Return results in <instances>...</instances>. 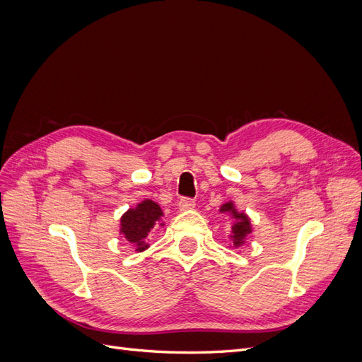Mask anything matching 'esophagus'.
Listing matches in <instances>:
<instances>
[{
  "mask_svg": "<svg viewBox=\"0 0 362 362\" xmlns=\"http://www.w3.org/2000/svg\"><path fill=\"white\" fill-rule=\"evenodd\" d=\"M196 205L194 199H190V198H181L180 202H178V208L181 211H187V210H193Z\"/></svg>",
  "mask_w": 362,
  "mask_h": 362,
  "instance_id": "obj_1",
  "label": "esophagus"
}]
</instances>
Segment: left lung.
I'll list each match as a JSON object with an SVG mask.
<instances>
[{
    "label": "left lung",
    "instance_id": "1",
    "mask_svg": "<svg viewBox=\"0 0 362 362\" xmlns=\"http://www.w3.org/2000/svg\"><path fill=\"white\" fill-rule=\"evenodd\" d=\"M218 211L226 213V214H229V217L233 218L231 234H229V238H231L234 247L243 246L246 243V237L252 233V225H250L249 216L245 214L243 211H238L233 201L225 202Z\"/></svg>",
    "mask_w": 362,
    "mask_h": 362
}]
</instances>
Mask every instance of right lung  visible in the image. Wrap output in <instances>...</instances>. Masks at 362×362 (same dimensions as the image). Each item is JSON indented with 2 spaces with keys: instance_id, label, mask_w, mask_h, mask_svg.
<instances>
[{
  "instance_id": "right-lung-1",
  "label": "right lung",
  "mask_w": 362,
  "mask_h": 362,
  "mask_svg": "<svg viewBox=\"0 0 362 362\" xmlns=\"http://www.w3.org/2000/svg\"><path fill=\"white\" fill-rule=\"evenodd\" d=\"M161 217L163 210L160 205L151 199H144L136 206L129 208L120 217L119 233L125 237L127 242L136 249V252H144L149 247L148 235L154 226H164Z\"/></svg>"
}]
</instances>
